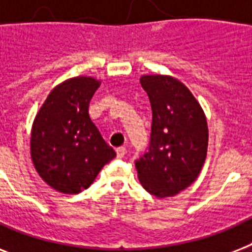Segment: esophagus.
<instances>
[{"label": "esophagus", "mask_w": 252, "mask_h": 252, "mask_svg": "<svg viewBox=\"0 0 252 252\" xmlns=\"http://www.w3.org/2000/svg\"><path fill=\"white\" fill-rule=\"evenodd\" d=\"M126 149L124 148V146H120V148L116 149V157L118 158H123L124 156H126Z\"/></svg>", "instance_id": "obj_1"}]
</instances>
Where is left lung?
<instances>
[{
    "label": "left lung",
    "mask_w": 252,
    "mask_h": 252,
    "mask_svg": "<svg viewBox=\"0 0 252 252\" xmlns=\"http://www.w3.org/2000/svg\"><path fill=\"white\" fill-rule=\"evenodd\" d=\"M153 120L149 150L134 161L142 187L174 196L199 176L208 149L207 119L191 91L168 76H144Z\"/></svg>",
    "instance_id": "obj_1"
}]
</instances>
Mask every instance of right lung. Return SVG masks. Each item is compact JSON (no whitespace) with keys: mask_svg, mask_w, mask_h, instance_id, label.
Returning <instances> with one entry per match:
<instances>
[{"mask_svg":"<svg viewBox=\"0 0 252 252\" xmlns=\"http://www.w3.org/2000/svg\"><path fill=\"white\" fill-rule=\"evenodd\" d=\"M99 81L76 77L55 87L37 112L31 157L45 183L63 193H80L116 157L89 116Z\"/></svg>","mask_w":252,"mask_h":252,"instance_id":"1","label":"right lung"}]
</instances>
